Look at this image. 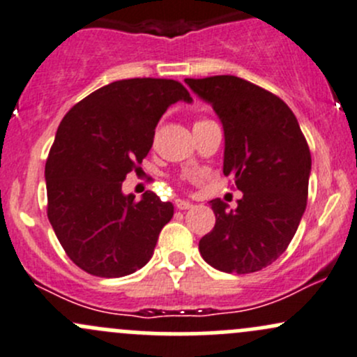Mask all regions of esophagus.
<instances>
[{"mask_svg":"<svg viewBox=\"0 0 357 357\" xmlns=\"http://www.w3.org/2000/svg\"><path fill=\"white\" fill-rule=\"evenodd\" d=\"M174 205H176V207L179 208V211H186V208H192V207H193L192 202H188V200H181V199L176 200V202H174Z\"/></svg>","mask_w":357,"mask_h":357,"instance_id":"obj_1","label":"esophagus"}]
</instances>
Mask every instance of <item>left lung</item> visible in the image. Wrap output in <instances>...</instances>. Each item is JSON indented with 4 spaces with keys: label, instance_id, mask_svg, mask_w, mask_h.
<instances>
[{
    "label": "left lung",
    "instance_id": "8db88e82",
    "mask_svg": "<svg viewBox=\"0 0 357 357\" xmlns=\"http://www.w3.org/2000/svg\"><path fill=\"white\" fill-rule=\"evenodd\" d=\"M225 131L222 172L243 193L236 208L211 200L215 225L200 255L225 273L261 271L294 238L307 200L311 152L294 112L273 93L235 75L185 79Z\"/></svg>",
    "mask_w": 357,
    "mask_h": 357
}]
</instances>
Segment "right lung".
<instances>
[{
  "label": "right lung",
  "instance_id": "add662e5",
  "mask_svg": "<svg viewBox=\"0 0 357 357\" xmlns=\"http://www.w3.org/2000/svg\"><path fill=\"white\" fill-rule=\"evenodd\" d=\"M176 102H193L181 82L124 79L86 96L60 122L45 167L48 219L89 275L121 278L152 259L174 205L153 192L136 202L122 181L149 155L158 121Z\"/></svg>",
  "mask_w": 357,
  "mask_h": 357
}]
</instances>
